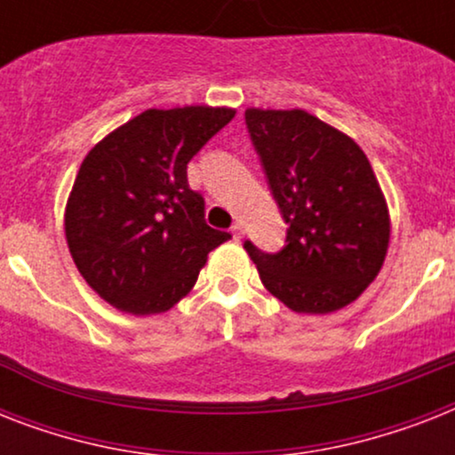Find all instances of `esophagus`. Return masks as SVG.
Masks as SVG:
<instances>
[{
  "instance_id": "1",
  "label": "esophagus",
  "mask_w": 455,
  "mask_h": 455,
  "mask_svg": "<svg viewBox=\"0 0 455 455\" xmlns=\"http://www.w3.org/2000/svg\"><path fill=\"white\" fill-rule=\"evenodd\" d=\"M231 235H234V241H238V238H241V235H243V224H241V221H235L234 227H231Z\"/></svg>"
}]
</instances>
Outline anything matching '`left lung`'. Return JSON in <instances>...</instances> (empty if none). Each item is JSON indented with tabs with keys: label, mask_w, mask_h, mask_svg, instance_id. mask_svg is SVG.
I'll return each instance as SVG.
<instances>
[{
	"label": "left lung",
	"mask_w": 455,
	"mask_h": 455,
	"mask_svg": "<svg viewBox=\"0 0 455 455\" xmlns=\"http://www.w3.org/2000/svg\"><path fill=\"white\" fill-rule=\"evenodd\" d=\"M285 245L243 243L264 288L298 314L342 309L378 276L389 243L387 205L366 153L304 110H245Z\"/></svg>",
	"instance_id": "8db88e82"
}]
</instances>
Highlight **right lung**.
<instances>
[{
    "instance_id": "add662e5",
    "label": "right lung",
    "mask_w": 455,
    "mask_h": 455,
    "mask_svg": "<svg viewBox=\"0 0 455 455\" xmlns=\"http://www.w3.org/2000/svg\"><path fill=\"white\" fill-rule=\"evenodd\" d=\"M228 108L146 110L96 144L66 207L77 269L113 307L137 316L172 309L207 252L231 235L207 227L205 198L186 179L191 157L227 127Z\"/></svg>"
}]
</instances>
